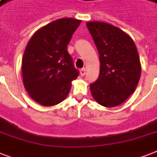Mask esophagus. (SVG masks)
<instances>
[{
    "instance_id": "1",
    "label": "esophagus",
    "mask_w": 157,
    "mask_h": 157,
    "mask_svg": "<svg viewBox=\"0 0 157 157\" xmlns=\"http://www.w3.org/2000/svg\"><path fill=\"white\" fill-rule=\"evenodd\" d=\"M80 73H81V76H85V75H86V69L85 68V67H84V68H82V69H81V71H80Z\"/></svg>"
}]
</instances>
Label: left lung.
Wrapping results in <instances>:
<instances>
[{
    "instance_id": "1",
    "label": "left lung",
    "mask_w": 157,
    "mask_h": 157,
    "mask_svg": "<svg viewBox=\"0 0 157 157\" xmlns=\"http://www.w3.org/2000/svg\"><path fill=\"white\" fill-rule=\"evenodd\" d=\"M100 61L98 80L90 84L93 98L103 107L121 104L134 93L141 75L137 48L120 28L102 22L86 23Z\"/></svg>"
}]
</instances>
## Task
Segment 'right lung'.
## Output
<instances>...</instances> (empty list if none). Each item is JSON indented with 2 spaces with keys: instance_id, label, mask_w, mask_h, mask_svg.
Masks as SVG:
<instances>
[{
  "instance_id": "right-lung-1",
  "label": "right lung",
  "mask_w": 157,
  "mask_h": 157,
  "mask_svg": "<svg viewBox=\"0 0 157 157\" xmlns=\"http://www.w3.org/2000/svg\"><path fill=\"white\" fill-rule=\"evenodd\" d=\"M81 20L59 18L44 26L31 38L23 54V85L33 100L54 106L66 98L79 71L67 50Z\"/></svg>"
}]
</instances>
